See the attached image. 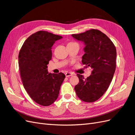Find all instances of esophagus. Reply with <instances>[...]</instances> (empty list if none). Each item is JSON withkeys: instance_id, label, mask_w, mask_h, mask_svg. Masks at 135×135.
I'll return each mask as SVG.
<instances>
[{"instance_id": "obj_1", "label": "esophagus", "mask_w": 135, "mask_h": 135, "mask_svg": "<svg viewBox=\"0 0 135 135\" xmlns=\"http://www.w3.org/2000/svg\"><path fill=\"white\" fill-rule=\"evenodd\" d=\"M65 76H66V77H69V76H72V75H73V74L71 73H65Z\"/></svg>"}]
</instances>
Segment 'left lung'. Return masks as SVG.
Returning <instances> with one entry per match:
<instances>
[{"label":"left lung","mask_w":135,"mask_h":135,"mask_svg":"<svg viewBox=\"0 0 135 135\" xmlns=\"http://www.w3.org/2000/svg\"><path fill=\"white\" fill-rule=\"evenodd\" d=\"M72 36L84 42L82 64L92 69L87 78L77 74L79 82L75 87V92L84 102H95L104 94L112 82L116 67V49L110 39L98 30L90 29Z\"/></svg>","instance_id":"1"}]
</instances>
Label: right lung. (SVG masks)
I'll list each match as a JSON object with an SVG mask.
<instances>
[{
  "instance_id": "add662e5",
  "label": "right lung",
  "mask_w": 135,
  "mask_h": 135,
  "mask_svg": "<svg viewBox=\"0 0 135 135\" xmlns=\"http://www.w3.org/2000/svg\"><path fill=\"white\" fill-rule=\"evenodd\" d=\"M62 38L46 31H38L25 40L18 55L21 80L34 102L49 106L59 96L65 75L49 73L47 65L52 59V46Z\"/></svg>"
}]
</instances>
